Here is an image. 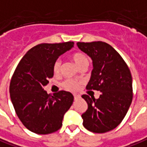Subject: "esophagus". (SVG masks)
<instances>
[{
  "label": "esophagus",
  "mask_w": 147,
  "mask_h": 147,
  "mask_svg": "<svg viewBox=\"0 0 147 147\" xmlns=\"http://www.w3.org/2000/svg\"><path fill=\"white\" fill-rule=\"evenodd\" d=\"M79 98H80V95H78V94H74V99H75V100L78 99Z\"/></svg>",
  "instance_id": "esophagus-1"
}]
</instances>
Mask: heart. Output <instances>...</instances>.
I'll return each instance as SVG.
<instances>
[{"instance_id": "b5f03b06", "label": "heart", "mask_w": 147, "mask_h": 147, "mask_svg": "<svg viewBox=\"0 0 147 147\" xmlns=\"http://www.w3.org/2000/svg\"><path fill=\"white\" fill-rule=\"evenodd\" d=\"M71 58L74 61V63L76 65L79 67H82L84 65H89V57L83 52H76L74 53L71 55ZM61 70V61L60 59H57L53 65V71L55 74H58L60 72ZM80 83L74 80H71V79H67L66 80H64L62 83V86L64 89L67 90H70V91H75L78 89Z\"/></svg>"}]
</instances>
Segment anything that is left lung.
I'll list each match as a JSON object with an SVG mask.
<instances>
[{
    "label": "left lung",
    "instance_id": "8db88e82",
    "mask_svg": "<svg viewBox=\"0 0 147 147\" xmlns=\"http://www.w3.org/2000/svg\"><path fill=\"white\" fill-rule=\"evenodd\" d=\"M78 48L93 60L94 69L86 86L101 92L99 98L82 95L88 103L82 114L84 127L96 134L115 129L126 115L133 100V80L128 65L106 42H77Z\"/></svg>",
    "mask_w": 147,
    "mask_h": 147
}]
</instances>
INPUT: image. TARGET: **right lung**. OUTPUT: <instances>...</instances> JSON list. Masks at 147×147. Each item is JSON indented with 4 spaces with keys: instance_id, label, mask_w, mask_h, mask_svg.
<instances>
[{
    "instance_id": "1",
    "label": "right lung",
    "mask_w": 147,
    "mask_h": 147,
    "mask_svg": "<svg viewBox=\"0 0 147 147\" xmlns=\"http://www.w3.org/2000/svg\"><path fill=\"white\" fill-rule=\"evenodd\" d=\"M73 45V41L37 45L23 56L12 76L9 94L13 108L23 125L35 134L58 131L72 105L70 92L62 90L52 95L43 87L53 76V63Z\"/></svg>"
}]
</instances>
